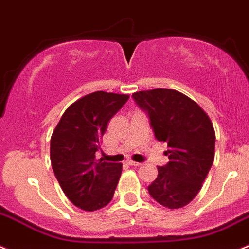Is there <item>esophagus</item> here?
Returning a JSON list of instances; mask_svg holds the SVG:
<instances>
[{
	"mask_svg": "<svg viewBox=\"0 0 249 249\" xmlns=\"http://www.w3.org/2000/svg\"><path fill=\"white\" fill-rule=\"evenodd\" d=\"M127 164L131 166H140L141 165V163H139V161H134V160H127Z\"/></svg>",
	"mask_w": 249,
	"mask_h": 249,
	"instance_id": "34e87169",
	"label": "esophagus"
}]
</instances>
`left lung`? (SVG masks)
Masks as SVG:
<instances>
[{
  "mask_svg": "<svg viewBox=\"0 0 249 249\" xmlns=\"http://www.w3.org/2000/svg\"><path fill=\"white\" fill-rule=\"evenodd\" d=\"M132 97L148 114L156 139L169 148L168 164L158 166L149 195L166 208H182L197 196L214 161L213 124L194 100L171 89L139 91Z\"/></svg>",
  "mask_w": 249,
  "mask_h": 249,
  "instance_id": "obj_1",
  "label": "left lung"
}]
</instances>
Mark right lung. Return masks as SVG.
<instances>
[{"instance_id": "right-lung-1", "label": "right lung", "mask_w": 249, "mask_h": 249, "mask_svg": "<svg viewBox=\"0 0 249 249\" xmlns=\"http://www.w3.org/2000/svg\"><path fill=\"white\" fill-rule=\"evenodd\" d=\"M129 95L96 91L67 108L51 137V164L60 187L78 208L93 212L112 201L122 164L96 159L101 137Z\"/></svg>"}]
</instances>
